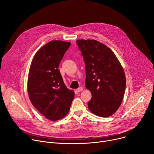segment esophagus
Masks as SVG:
<instances>
[{"label":"esophagus","mask_w":154,"mask_h":154,"mask_svg":"<svg viewBox=\"0 0 154 154\" xmlns=\"http://www.w3.org/2000/svg\"><path fill=\"white\" fill-rule=\"evenodd\" d=\"M82 90H83L82 88V87H79V88H77V89L76 90V91H77V92H80V91H82Z\"/></svg>","instance_id":"34e87169"}]
</instances>
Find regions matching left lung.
Instances as JSON below:
<instances>
[{
    "instance_id": "left-lung-1",
    "label": "left lung",
    "mask_w": 154,
    "mask_h": 154,
    "mask_svg": "<svg viewBox=\"0 0 154 154\" xmlns=\"http://www.w3.org/2000/svg\"><path fill=\"white\" fill-rule=\"evenodd\" d=\"M85 64V87L92 95L88 102L94 114L103 118L120 106L126 88V77L114 53L94 39L77 40Z\"/></svg>"
}]
</instances>
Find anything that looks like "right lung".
I'll list each match as a JSON object with an SVG mask.
<instances>
[{
    "label": "right lung",
    "instance_id": "add662e5",
    "mask_svg": "<svg viewBox=\"0 0 154 154\" xmlns=\"http://www.w3.org/2000/svg\"><path fill=\"white\" fill-rule=\"evenodd\" d=\"M70 42L51 41L40 48L31 63L28 93L33 105L51 121L64 118L69 111L74 91L68 89L58 69Z\"/></svg>",
    "mask_w": 154,
    "mask_h": 154
}]
</instances>
